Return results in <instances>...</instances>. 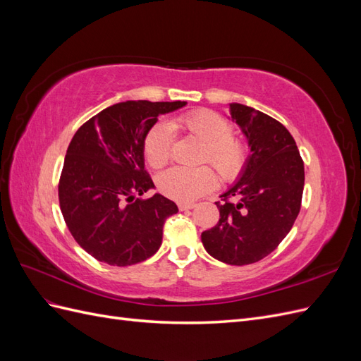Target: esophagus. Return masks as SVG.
Listing matches in <instances>:
<instances>
[{
	"mask_svg": "<svg viewBox=\"0 0 361 361\" xmlns=\"http://www.w3.org/2000/svg\"><path fill=\"white\" fill-rule=\"evenodd\" d=\"M178 206H179L180 211H190V209H192L195 204L194 203H179Z\"/></svg>",
	"mask_w": 361,
	"mask_h": 361,
	"instance_id": "obj_1",
	"label": "esophagus"
}]
</instances>
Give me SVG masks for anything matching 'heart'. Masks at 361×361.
<instances>
[{
	"label": "heart",
	"mask_w": 361,
	"mask_h": 361,
	"mask_svg": "<svg viewBox=\"0 0 361 361\" xmlns=\"http://www.w3.org/2000/svg\"><path fill=\"white\" fill-rule=\"evenodd\" d=\"M179 128L203 145L202 162H209L220 176L232 182L241 176L248 162V146L233 137V128L224 117L211 110H197L174 118L171 125H155L145 138V157L154 169H161L171 158L173 134ZM216 183L211 169L174 167L158 178L159 191L176 202H194L214 190Z\"/></svg>",
	"instance_id": "b5f03b06"
}]
</instances>
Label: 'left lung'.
<instances>
[{
	"label": "left lung",
	"mask_w": 361,
	"mask_h": 361,
	"mask_svg": "<svg viewBox=\"0 0 361 361\" xmlns=\"http://www.w3.org/2000/svg\"><path fill=\"white\" fill-rule=\"evenodd\" d=\"M231 116L250 147L241 176L215 202L218 223L202 233L204 250L228 265L267 257L290 232L301 207L304 162L289 130L276 118L243 104ZM236 197L237 202H228Z\"/></svg>",
	"instance_id": "1"
}]
</instances>
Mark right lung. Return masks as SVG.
I'll return each mask as SVG.
<instances>
[{
  "label": "right lung",
  "instance_id": "obj_1",
  "mask_svg": "<svg viewBox=\"0 0 361 361\" xmlns=\"http://www.w3.org/2000/svg\"><path fill=\"white\" fill-rule=\"evenodd\" d=\"M187 102L126 101L105 108L76 130L64 158L59 200L75 241L104 264L128 267L154 256L162 227L178 212L154 194L145 170V138L161 114Z\"/></svg>",
  "mask_w": 361,
  "mask_h": 361
}]
</instances>
